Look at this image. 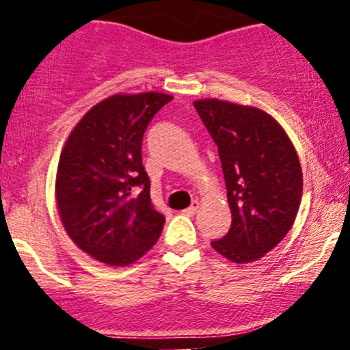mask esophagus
Here are the masks:
<instances>
[{"label": "esophagus", "instance_id": "esophagus-1", "mask_svg": "<svg viewBox=\"0 0 350 350\" xmlns=\"http://www.w3.org/2000/svg\"><path fill=\"white\" fill-rule=\"evenodd\" d=\"M198 208H199V202H198V200H194V202L191 204V207H187L186 211H184V214H187V215H194L196 212H198Z\"/></svg>", "mask_w": 350, "mask_h": 350}]
</instances>
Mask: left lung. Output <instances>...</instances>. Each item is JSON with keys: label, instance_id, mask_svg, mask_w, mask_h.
<instances>
[{"label": "left lung", "instance_id": "left-lung-1", "mask_svg": "<svg viewBox=\"0 0 350 350\" xmlns=\"http://www.w3.org/2000/svg\"><path fill=\"white\" fill-rule=\"evenodd\" d=\"M219 148L232 226L212 248L237 265L263 258L295 224L303 171L290 136L267 111L219 98L194 100Z\"/></svg>", "mask_w": 350, "mask_h": 350}]
</instances>
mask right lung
I'll return each instance as SVG.
<instances>
[{"label":"right lung","instance_id":"1","mask_svg":"<svg viewBox=\"0 0 350 350\" xmlns=\"http://www.w3.org/2000/svg\"><path fill=\"white\" fill-rule=\"evenodd\" d=\"M170 100L172 95L159 92L110 95L80 118L64 144L55 174L60 222L72 242L100 263L128 267L161 235L164 217L151 204L142 142Z\"/></svg>","mask_w":350,"mask_h":350}]
</instances>
